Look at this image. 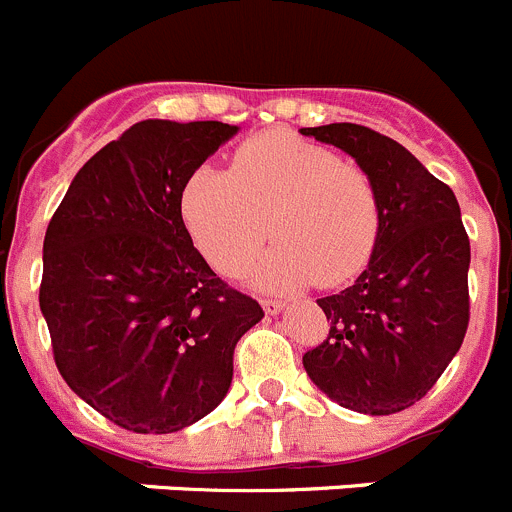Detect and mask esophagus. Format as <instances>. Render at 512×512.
<instances>
[{
	"label": "esophagus",
	"instance_id": "1",
	"mask_svg": "<svg viewBox=\"0 0 512 512\" xmlns=\"http://www.w3.org/2000/svg\"><path fill=\"white\" fill-rule=\"evenodd\" d=\"M264 312L266 314H279L281 309H284V302H281V299H264Z\"/></svg>",
	"mask_w": 512,
	"mask_h": 512
}]
</instances>
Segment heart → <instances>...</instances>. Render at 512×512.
I'll return each mask as SVG.
<instances>
[{
  "label": "heart",
  "mask_w": 512,
  "mask_h": 512,
  "mask_svg": "<svg viewBox=\"0 0 512 512\" xmlns=\"http://www.w3.org/2000/svg\"><path fill=\"white\" fill-rule=\"evenodd\" d=\"M180 213L223 276H241L271 233L276 246L256 274L269 289L345 284L373 259L383 223L381 192L365 167L284 129L238 144L228 175L195 167Z\"/></svg>",
  "instance_id": "heart-1"
}]
</instances>
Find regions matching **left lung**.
I'll return each instance as SVG.
<instances>
[{
	"label": "left lung",
	"mask_w": 512,
	"mask_h": 512,
	"mask_svg": "<svg viewBox=\"0 0 512 512\" xmlns=\"http://www.w3.org/2000/svg\"><path fill=\"white\" fill-rule=\"evenodd\" d=\"M348 152L381 192V238L353 287L317 299L330 322L307 350L314 386L350 411L409 409L447 370L470 325V238L452 187L406 147L360 124L302 129Z\"/></svg>",
	"instance_id": "obj_1"
}]
</instances>
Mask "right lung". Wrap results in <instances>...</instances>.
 I'll use <instances>...</instances> for the list:
<instances>
[{
    "label": "right lung",
    "instance_id": "add662e5",
    "mask_svg": "<svg viewBox=\"0 0 512 512\" xmlns=\"http://www.w3.org/2000/svg\"><path fill=\"white\" fill-rule=\"evenodd\" d=\"M223 121L147 119L70 182L42 243L40 309L63 381L137 434H172L218 406L236 342L264 317L192 246L187 175L233 137Z\"/></svg>",
    "mask_w": 512,
    "mask_h": 512
}]
</instances>
